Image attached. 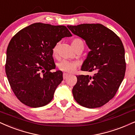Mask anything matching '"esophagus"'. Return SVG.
Returning a JSON list of instances; mask_svg holds the SVG:
<instances>
[{"label":"esophagus","mask_w":135,"mask_h":135,"mask_svg":"<svg viewBox=\"0 0 135 135\" xmlns=\"http://www.w3.org/2000/svg\"><path fill=\"white\" fill-rule=\"evenodd\" d=\"M68 76H69V74H66V73H64V74H63V79H67V78L68 77Z\"/></svg>","instance_id":"esophagus-1"}]
</instances>
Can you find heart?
<instances>
[{
	"label": "heart",
	"instance_id": "obj_1",
	"mask_svg": "<svg viewBox=\"0 0 135 135\" xmlns=\"http://www.w3.org/2000/svg\"><path fill=\"white\" fill-rule=\"evenodd\" d=\"M79 44L83 45V42L82 40L80 39H78V38L74 39L72 41V42H71V45H72V47H73V49H74L76 46H78ZM57 44L55 45L54 47H53L52 52L54 55L57 53ZM57 66L59 70L68 73H71L74 72V71H76V69H77L78 66V63L76 62H71V61H67V60H62L61 62L58 63Z\"/></svg>",
	"mask_w": 135,
	"mask_h": 135
}]
</instances>
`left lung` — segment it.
Returning a JSON list of instances; mask_svg holds the SVG:
<instances>
[{
  "instance_id": "left-lung-1",
  "label": "left lung",
  "mask_w": 135,
  "mask_h": 135,
  "mask_svg": "<svg viewBox=\"0 0 135 135\" xmlns=\"http://www.w3.org/2000/svg\"><path fill=\"white\" fill-rule=\"evenodd\" d=\"M73 34L85 41L91 49L81 71L93 76H77L73 88L76 102L88 108L101 107L114 97L123 80L126 71L124 49L113 31L100 24L68 26Z\"/></svg>"
}]
</instances>
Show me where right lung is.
Returning a JSON list of instances; mask_svg holds the SVG:
<instances>
[{
	"instance_id": "1",
	"label": "right lung",
	"mask_w": 135,
	"mask_h": 135,
	"mask_svg": "<svg viewBox=\"0 0 135 135\" xmlns=\"http://www.w3.org/2000/svg\"><path fill=\"white\" fill-rule=\"evenodd\" d=\"M72 34L64 26L34 23L19 31L7 49L6 73L17 99L32 108L44 106L52 99L63 80L56 68L52 49L62 38Z\"/></svg>"
}]
</instances>
